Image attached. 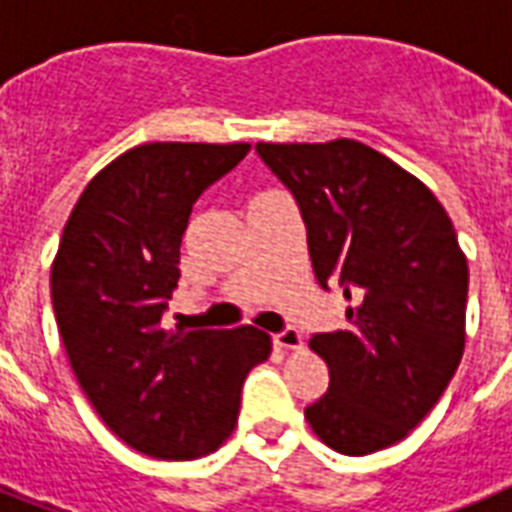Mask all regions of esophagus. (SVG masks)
<instances>
[{"instance_id": "obj_1", "label": "esophagus", "mask_w": 512, "mask_h": 512, "mask_svg": "<svg viewBox=\"0 0 512 512\" xmlns=\"http://www.w3.org/2000/svg\"><path fill=\"white\" fill-rule=\"evenodd\" d=\"M272 339H275V347H280V350H299L301 347V334L296 328H283Z\"/></svg>"}]
</instances>
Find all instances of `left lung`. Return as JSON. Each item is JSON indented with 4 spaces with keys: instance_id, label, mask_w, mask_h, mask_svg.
<instances>
[{
    "instance_id": "8db88e82",
    "label": "left lung",
    "mask_w": 512,
    "mask_h": 512,
    "mask_svg": "<svg viewBox=\"0 0 512 512\" xmlns=\"http://www.w3.org/2000/svg\"><path fill=\"white\" fill-rule=\"evenodd\" d=\"M256 152L299 205L318 283L336 277L350 301L342 331L310 339L331 382L304 417L339 454L387 449L427 417L465 352L454 224L419 178L360 141Z\"/></svg>"
}]
</instances>
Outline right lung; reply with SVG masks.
I'll return each instance as SVG.
<instances>
[{
  "mask_svg": "<svg viewBox=\"0 0 512 512\" xmlns=\"http://www.w3.org/2000/svg\"><path fill=\"white\" fill-rule=\"evenodd\" d=\"M248 149L136 146L85 186L63 227L50 272L63 347L104 425L146 457L219 449L235 430L245 376L272 352L253 326H162L192 205Z\"/></svg>",
  "mask_w": 512,
  "mask_h": 512,
  "instance_id": "add662e5",
  "label": "right lung"
}]
</instances>
